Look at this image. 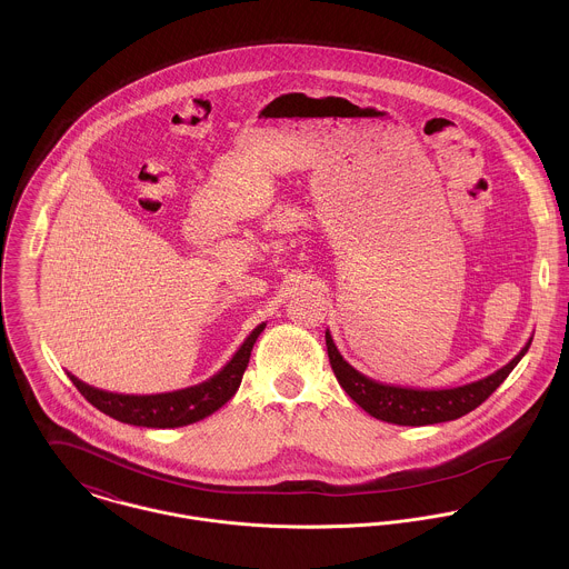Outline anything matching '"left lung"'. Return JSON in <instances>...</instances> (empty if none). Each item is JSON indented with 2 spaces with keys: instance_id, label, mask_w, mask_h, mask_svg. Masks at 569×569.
<instances>
[{
  "instance_id": "obj_1",
  "label": "left lung",
  "mask_w": 569,
  "mask_h": 569,
  "mask_svg": "<svg viewBox=\"0 0 569 569\" xmlns=\"http://www.w3.org/2000/svg\"><path fill=\"white\" fill-rule=\"evenodd\" d=\"M532 343V337L528 343L519 350L515 359H510L503 368L488 375L480 381L449 388V390H418V388H401V386H388L379 383L359 370H355L337 350L330 332L326 330V348L330 368L339 381V386L346 390V395L366 409L370 416L395 422V425H407V427H420V425H436L456 420L476 407L482 406L488 397L503 383V379L512 372V368L521 361V357L528 352Z\"/></svg>"
}]
</instances>
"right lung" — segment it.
<instances>
[{"instance_id":"1","label":"right lung","mask_w":569,"mask_h":569,"mask_svg":"<svg viewBox=\"0 0 569 569\" xmlns=\"http://www.w3.org/2000/svg\"><path fill=\"white\" fill-rule=\"evenodd\" d=\"M264 322L256 326L241 348L234 352V357L208 381L174 390V392H163V395H116V392H104L98 388H91L77 379L74 375L68 372L72 383L82 397L100 409L102 413L127 422V425H138V427H156V429H166V427H183L192 425L197 420H203L206 416L214 413L219 407L226 406L239 390L241 379H243L244 368L249 363L251 348L258 339V335L264 330Z\"/></svg>"}]
</instances>
